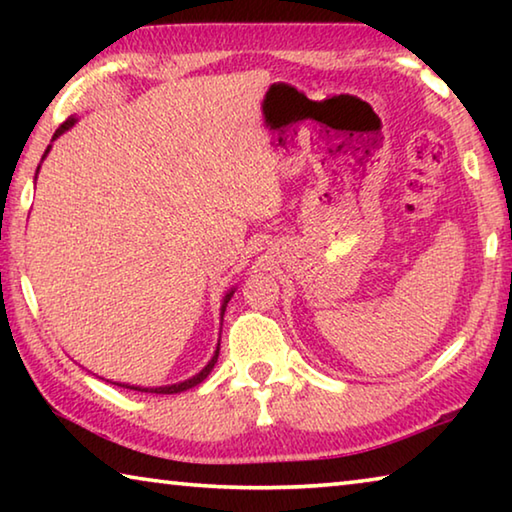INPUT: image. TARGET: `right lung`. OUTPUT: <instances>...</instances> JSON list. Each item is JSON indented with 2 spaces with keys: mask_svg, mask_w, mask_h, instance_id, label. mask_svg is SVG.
<instances>
[{
  "mask_svg": "<svg viewBox=\"0 0 512 512\" xmlns=\"http://www.w3.org/2000/svg\"><path fill=\"white\" fill-rule=\"evenodd\" d=\"M76 124V117H69L67 121H63V124L58 126V131L54 133V137H51V142L56 140V137H60L63 135L65 131H69V128H72ZM49 149H51V144L47 146V151H45V155H42V160L47 158V153H49ZM40 169V167H38ZM232 293H235V289H230L228 293H225V298H223V305H221V318H223V311H225V307H228V302H230V298H232ZM216 359H219V345H216V350H214V357L207 361V366L198 372V375H194V377H189V379H185V381H180V384H171V386H158V388H142V386H131V384H119V381H112V384H117V386H121V388H131V391H140V393H160V395H173V393H183V391H187V388H194L196 384H201V381L210 375L212 372V368H214V363H216Z\"/></svg>",
  "mask_w": 512,
  "mask_h": 512,
  "instance_id": "1",
  "label": "right lung"
}]
</instances>
